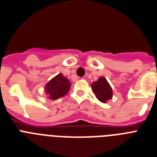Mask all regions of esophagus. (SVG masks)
I'll return each instance as SVG.
<instances>
[{
  "instance_id": "34e87169",
  "label": "esophagus",
  "mask_w": 157,
  "mask_h": 157,
  "mask_svg": "<svg viewBox=\"0 0 157 157\" xmlns=\"http://www.w3.org/2000/svg\"><path fill=\"white\" fill-rule=\"evenodd\" d=\"M76 79H79V77H78V76H77V77H76Z\"/></svg>"
}]
</instances>
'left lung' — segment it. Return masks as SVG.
Here are the masks:
<instances>
[{"instance_id": "obj_1", "label": "left lung", "mask_w": 157, "mask_h": 157, "mask_svg": "<svg viewBox=\"0 0 157 157\" xmlns=\"http://www.w3.org/2000/svg\"><path fill=\"white\" fill-rule=\"evenodd\" d=\"M91 86L92 90L96 95V97L102 103H105L113 97V90L111 86L107 80L103 76H101L97 81L93 82Z\"/></svg>"}]
</instances>
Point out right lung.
I'll list each match as a JSON object with an SVG mask.
<instances>
[{
	"mask_svg": "<svg viewBox=\"0 0 157 157\" xmlns=\"http://www.w3.org/2000/svg\"><path fill=\"white\" fill-rule=\"evenodd\" d=\"M71 83L61 73L54 76L44 87L46 94L51 100H56L64 97L70 89Z\"/></svg>",
	"mask_w": 157,
	"mask_h": 157,
	"instance_id": "right-lung-1",
	"label": "right lung"
}]
</instances>
